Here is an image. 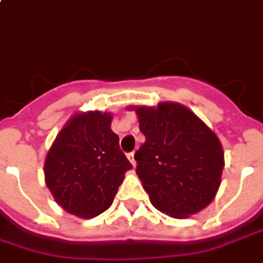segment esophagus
Returning a JSON list of instances; mask_svg holds the SVG:
<instances>
[{"label":"esophagus","instance_id":"obj_1","mask_svg":"<svg viewBox=\"0 0 263 263\" xmlns=\"http://www.w3.org/2000/svg\"><path fill=\"white\" fill-rule=\"evenodd\" d=\"M126 157H128V160H129V163H131L132 166H135V163H137V161H135V156H134V152H131V153H128V155H126Z\"/></svg>","mask_w":263,"mask_h":263}]
</instances>
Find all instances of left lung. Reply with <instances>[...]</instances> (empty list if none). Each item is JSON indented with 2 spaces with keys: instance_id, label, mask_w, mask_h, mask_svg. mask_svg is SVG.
Returning <instances> with one entry per match:
<instances>
[{
  "instance_id": "obj_1",
  "label": "left lung",
  "mask_w": 263,
  "mask_h": 263,
  "mask_svg": "<svg viewBox=\"0 0 263 263\" xmlns=\"http://www.w3.org/2000/svg\"><path fill=\"white\" fill-rule=\"evenodd\" d=\"M145 143L135 153L137 174L152 205L185 219L215 199L224 152L220 139L195 112L180 103L132 106Z\"/></svg>"
}]
</instances>
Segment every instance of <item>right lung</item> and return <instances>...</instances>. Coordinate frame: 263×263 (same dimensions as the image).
Masks as SVG:
<instances>
[{"label": "right lung", "mask_w": 263, "mask_h": 263, "mask_svg": "<svg viewBox=\"0 0 263 263\" xmlns=\"http://www.w3.org/2000/svg\"><path fill=\"white\" fill-rule=\"evenodd\" d=\"M111 121V112L73 114L46 156L44 180L54 201L81 219L107 211L125 173L132 168Z\"/></svg>", "instance_id": "1"}]
</instances>
